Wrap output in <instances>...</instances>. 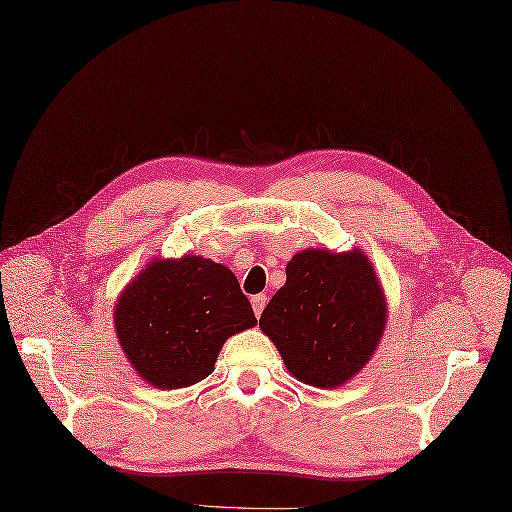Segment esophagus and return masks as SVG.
Returning <instances> with one entry per match:
<instances>
[{"mask_svg": "<svg viewBox=\"0 0 512 512\" xmlns=\"http://www.w3.org/2000/svg\"><path fill=\"white\" fill-rule=\"evenodd\" d=\"M265 306H267V295H265V293H258V295L252 297V308H254V315H256V317L263 315Z\"/></svg>", "mask_w": 512, "mask_h": 512, "instance_id": "esophagus-1", "label": "esophagus"}]
</instances>
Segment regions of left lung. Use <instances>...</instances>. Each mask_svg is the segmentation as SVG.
<instances>
[{
  "label": "left lung",
  "instance_id": "left-lung-1",
  "mask_svg": "<svg viewBox=\"0 0 512 512\" xmlns=\"http://www.w3.org/2000/svg\"><path fill=\"white\" fill-rule=\"evenodd\" d=\"M389 306L382 282L360 247H308L286 265V282L260 315L263 330L299 382L334 389L376 354Z\"/></svg>",
  "mask_w": 512,
  "mask_h": 512
}]
</instances>
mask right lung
I'll use <instances>...</instances> for the list:
<instances>
[{
    "mask_svg": "<svg viewBox=\"0 0 512 512\" xmlns=\"http://www.w3.org/2000/svg\"><path fill=\"white\" fill-rule=\"evenodd\" d=\"M132 369L156 389H186L215 371L230 336L256 326L239 280L215 260L154 258L112 308Z\"/></svg>",
    "mask_w": 512,
    "mask_h": 512,
    "instance_id": "add662e5",
    "label": "right lung"
}]
</instances>
